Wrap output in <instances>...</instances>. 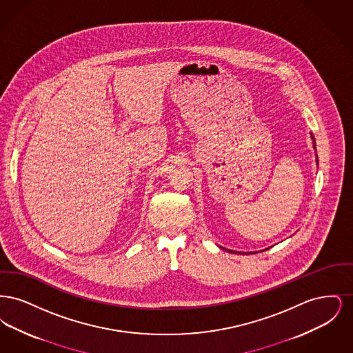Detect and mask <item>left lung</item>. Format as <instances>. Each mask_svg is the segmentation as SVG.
I'll return each mask as SVG.
<instances>
[{
    "label": "left lung",
    "instance_id": "obj_1",
    "mask_svg": "<svg viewBox=\"0 0 353 353\" xmlns=\"http://www.w3.org/2000/svg\"><path fill=\"white\" fill-rule=\"evenodd\" d=\"M311 139H312V147H314V150L316 151V143H315V137H314V134H311ZM316 165H319V160H318V154H316ZM223 250H226V252H233V254H250V252H234V250H229V249H225V248H222ZM270 249V248H268ZM268 249H265V250H268ZM265 250H261V252H265ZM256 252H252V254Z\"/></svg>",
    "mask_w": 353,
    "mask_h": 353
}]
</instances>
